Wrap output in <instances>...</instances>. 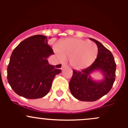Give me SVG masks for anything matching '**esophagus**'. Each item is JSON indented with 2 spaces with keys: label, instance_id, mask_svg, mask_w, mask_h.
I'll return each mask as SVG.
<instances>
[{
  "label": "esophagus",
  "instance_id": "obj_1",
  "mask_svg": "<svg viewBox=\"0 0 128 128\" xmlns=\"http://www.w3.org/2000/svg\"><path fill=\"white\" fill-rule=\"evenodd\" d=\"M66 67H68V65L66 64H64V63H63L62 64V69H64V68H66Z\"/></svg>",
  "mask_w": 128,
  "mask_h": 128
}]
</instances>
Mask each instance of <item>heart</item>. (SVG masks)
<instances>
[{"instance_id":"b5f03b06","label":"heart","mask_w":128,"mask_h":128,"mask_svg":"<svg viewBox=\"0 0 128 128\" xmlns=\"http://www.w3.org/2000/svg\"><path fill=\"white\" fill-rule=\"evenodd\" d=\"M55 52L62 59H70V64L77 69L86 68L96 59L98 48L95 42L78 38H68L55 46Z\"/></svg>"}]
</instances>
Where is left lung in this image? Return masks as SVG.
<instances>
[{"label": "left lung", "instance_id": "1", "mask_svg": "<svg viewBox=\"0 0 128 128\" xmlns=\"http://www.w3.org/2000/svg\"><path fill=\"white\" fill-rule=\"evenodd\" d=\"M96 44L98 52L96 59L90 66L80 70H73V75L69 82L72 95L80 101L94 102L108 94L115 80L116 65L112 52L100 42L89 38ZM95 71H100L104 76L101 81H95L91 74Z\"/></svg>", "mask_w": 128, "mask_h": 128}]
</instances>
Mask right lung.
Instances as JSON below:
<instances>
[{
    "label": "right lung",
    "instance_id": "obj_1",
    "mask_svg": "<svg viewBox=\"0 0 128 128\" xmlns=\"http://www.w3.org/2000/svg\"><path fill=\"white\" fill-rule=\"evenodd\" d=\"M46 36L36 34L22 41L13 51L7 68L10 87L20 96L36 99L47 95L52 80L61 72V64H49L48 58L54 54Z\"/></svg>",
    "mask_w": 128,
    "mask_h": 128
}]
</instances>
